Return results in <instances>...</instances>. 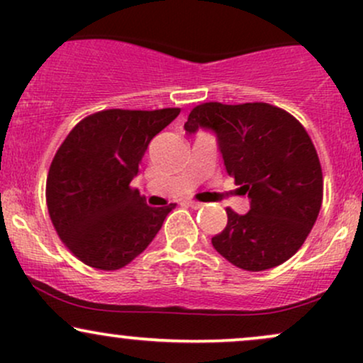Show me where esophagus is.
<instances>
[{"label": "esophagus", "instance_id": "esophagus-1", "mask_svg": "<svg viewBox=\"0 0 363 363\" xmlns=\"http://www.w3.org/2000/svg\"><path fill=\"white\" fill-rule=\"evenodd\" d=\"M187 203V206H191V208H194V210H198V208H201L203 205L199 201H194V199H189V201H186Z\"/></svg>", "mask_w": 363, "mask_h": 363}]
</instances>
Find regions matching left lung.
Wrapping results in <instances>:
<instances>
[{
	"mask_svg": "<svg viewBox=\"0 0 363 363\" xmlns=\"http://www.w3.org/2000/svg\"><path fill=\"white\" fill-rule=\"evenodd\" d=\"M211 129L225 169L251 210L227 208V227L211 244L245 272H262L290 259L311 234L323 203V169L311 136L294 116L264 102L227 106L205 102L184 129Z\"/></svg>",
	"mask_w": 363,
	"mask_h": 363,
	"instance_id": "1",
	"label": "left lung"
}]
</instances>
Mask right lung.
<instances>
[{"label": "right lung", "mask_w": 363, "mask_h": 363, "mask_svg": "<svg viewBox=\"0 0 363 363\" xmlns=\"http://www.w3.org/2000/svg\"><path fill=\"white\" fill-rule=\"evenodd\" d=\"M181 109H106L74 126L45 182L49 216L62 244L86 266L124 268L140 256L176 205L150 208L131 187L150 141Z\"/></svg>", "instance_id": "1"}]
</instances>
